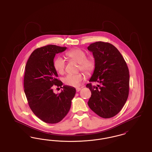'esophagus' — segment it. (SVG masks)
Returning <instances> with one entry per match:
<instances>
[{
  "mask_svg": "<svg viewBox=\"0 0 152 152\" xmlns=\"http://www.w3.org/2000/svg\"><path fill=\"white\" fill-rule=\"evenodd\" d=\"M76 92H79L81 90V88H77L76 89Z\"/></svg>",
  "mask_w": 152,
  "mask_h": 152,
  "instance_id": "obj_1",
  "label": "esophagus"
}]
</instances>
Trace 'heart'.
Returning <instances> with one entry per match:
<instances>
[{
    "label": "heart",
    "instance_id": "b5f03b06",
    "mask_svg": "<svg viewBox=\"0 0 152 152\" xmlns=\"http://www.w3.org/2000/svg\"><path fill=\"white\" fill-rule=\"evenodd\" d=\"M67 58L74 60L79 64V69L87 75H89L94 71L95 62L91 57H87L86 53L81 49H74L65 53ZM53 67L56 71L63 75L65 71V62L61 58H56L53 61ZM84 79L83 73L68 75L64 79L65 84L71 87H78L81 82Z\"/></svg>",
    "mask_w": 152,
    "mask_h": 152
}]
</instances>
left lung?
Returning a JSON list of instances; mask_svg holds the SVG:
<instances>
[{
  "mask_svg": "<svg viewBox=\"0 0 152 152\" xmlns=\"http://www.w3.org/2000/svg\"><path fill=\"white\" fill-rule=\"evenodd\" d=\"M88 50L93 53L95 68L90 82L86 86L91 91L88 106L98 116L109 118L116 116L128 99L129 90V72L123 56L109 43L97 42Z\"/></svg>",
  "mask_w": 152,
  "mask_h": 152,
  "instance_id": "1",
  "label": "left lung"
}]
</instances>
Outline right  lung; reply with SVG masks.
<instances>
[{"label": "right lung", "instance_id": "1", "mask_svg": "<svg viewBox=\"0 0 152 152\" xmlns=\"http://www.w3.org/2000/svg\"><path fill=\"white\" fill-rule=\"evenodd\" d=\"M66 47L48 45L37 48L27 62L24 77V91L33 113L44 122L56 124L61 121L71 108V101L76 94L74 87L63 86L57 79L53 67L56 53ZM62 87V92L55 94L52 86Z\"/></svg>", "mask_w": 152, "mask_h": 152}]
</instances>
